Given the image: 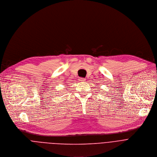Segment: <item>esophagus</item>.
I'll use <instances>...</instances> for the list:
<instances>
[{
  "label": "esophagus",
  "instance_id": "esophagus-1",
  "mask_svg": "<svg viewBox=\"0 0 157 157\" xmlns=\"http://www.w3.org/2000/svg\"><path fill=\"white\" fill-rule=\"evenodd\" d=\"M78 80L80 81V82H84V81H85V78H79Z\"/></svg>",
  "mask_w": 157,
  "mask_h": 157
}]
</instances>
